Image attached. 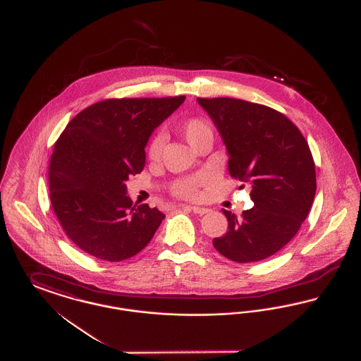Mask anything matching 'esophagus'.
Instances as JSON below:
<instances>
[{"instance_id": "esophagus-1", "label": "esophagus", "mask_w": 361, "mask_h": 361, "mask_svg": "<svg viewBox=\"0 0 361 361\" xmlns=\"http://www.w3.org/2000/svg\"><path fill=\"white\" fill-rule=\"evenodd\" d=\"M190 209H192L193 214H197V215H204V214L209 212V208H204V207L192 206Z\"/></svg>"}]
</instances>
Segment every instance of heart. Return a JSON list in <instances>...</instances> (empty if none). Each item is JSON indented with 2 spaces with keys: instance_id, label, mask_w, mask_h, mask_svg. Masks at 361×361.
Segmentation results:
<instances>
[{
  "instance_id": "heart-1",
  "label": "heart",
  "mask_w": 361,
  "mask_h": 361,
  "mask_svg": "<svg viewBox=\"0 0 361 361\" xmlns=\"http://www.w3.org/2000/svg\"><path fill=\"white\" fill-rule=\"evenodd\" d=\"M180 131L192 146H195L202 137L212 134L209 123L202 118H189L187 121H183V124L180 126ZM162 149H164V137L155 135L149 145V150H147L149 157L152 159H158L162 154ZM208 181H209V174L206 172L199 173L193 177L178 178L173 183V193L184 199H197L200 195L199 188L206 185Z\"/></svg>"
}]
</instances>
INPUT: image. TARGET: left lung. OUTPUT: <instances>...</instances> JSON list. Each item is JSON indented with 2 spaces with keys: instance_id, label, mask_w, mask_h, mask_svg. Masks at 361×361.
<instances>
[{
  "instance_id": "left-lung-1",
  "label": "left lung",
  "mask_w": 361,
  "mask_h": 361,
  "mask_svg": "<svg viewBox=\"0 0 361 361\" xmlns=\"http://www.w3.org/2000/svg\"><path fill=\"white\" fill-rule=\"evenodd\" d=\"M224 140L228 172L247 183L255 207L242 216L222 209L228 228L214 247L235 262L274 256L299 231L312 206L317 178L309 145L275 109L238 99H197Z\"/></svg>"
}]
</instances>
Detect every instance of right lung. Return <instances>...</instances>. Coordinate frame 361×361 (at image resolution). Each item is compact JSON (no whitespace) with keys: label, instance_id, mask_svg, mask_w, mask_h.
Listing matches in <instances>:
<instances>
[{"label":"right lung","instance_id":"right-lung-1","mask_svg":"<svg viewBox=\"0 0 361 361\" xmlns=\"http://www.w3.org/2000/svg\"><path fill=\"white\" fill-rule=\"evenodd\" d=\"M184 100H104L81 111L56 140L49 168L52 208L87 255L118 262L153 238L165 215L149 204L134 206L126 181L143 171L149 137Z\"/></svg>","mask_w":361,"mask_h":361}]
</instances>
